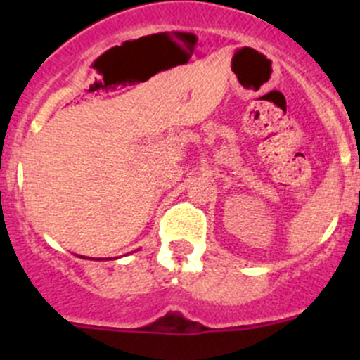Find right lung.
<instances>
[{
    "label": "right lung",
    "mask_w": 360,
    "mask_h": 360,
    "mask_svg": "<svg viewBox=\"0 0 360 360\" xmlns=\"http://www.w3.org/2000/svg\"><path fill=\"white\" fill-rule=\"evenodd\" d=\"M79 257H83V256H79Z\"/></svg>",
    "instance_id": "obj_1"
}]
</instances>
